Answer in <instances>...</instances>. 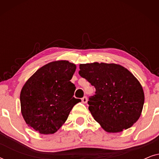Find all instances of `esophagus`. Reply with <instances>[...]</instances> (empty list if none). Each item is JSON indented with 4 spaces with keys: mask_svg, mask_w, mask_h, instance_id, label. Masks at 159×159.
Returning <instances> with one entry per match:
<instances>
[{
    "mask_svg": "<svg viewBox=\"0 0 159 159\" xmlns=\"http://www.w3.org/2000/svg\"><path fill=\"white\" fill-rule=\"evenodd\" d=\"M82 102L83 103H86L87 102H88V98H87V97L84 96V97L82 98Z\"/></svg>",
    "mask_w": 159,
    "mask_h": 159,
    "instance_id": "34e87169",
    "label": "esophagus"
}]
</instances>
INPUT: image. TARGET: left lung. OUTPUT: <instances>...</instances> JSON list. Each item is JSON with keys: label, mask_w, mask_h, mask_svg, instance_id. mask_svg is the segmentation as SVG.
I'll list each match as a JSON object with an SVG mask.
<instances>
[{"label": "left lung", "mask_w": 159, "mask_h": 159, "mask_svg": "<svg viewBox=\"0 0 159 159\" xmlns=\"http://www.w3.org/2000/svg\"><path fill=\"white\" fill-rule=\"evenodd\" d=\"M80 75L95 87L89 111L106 132L117 133L131 127L140 118L145 95L138 80L116 64H80Z\"/></svg>", "instance_id": "8db88e82"}]
</instances>
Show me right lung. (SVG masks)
<instances>
[{
  "instance_id": "add662e5",
  "label": "right lung",
  "mask_w": 159,
  "mask_h": 159,
  "mask_svg": "<svg viewBox=\"0 0 159 159\" xmlns=\"http://www.w3.org/2000/svg\"><path fill=\"white\" fill-rule=\"evenodd\" d=\"M76 64L66 60L50 62L27 80L20 93L21 113L28 127L42 134H54L65 123L75 104V85L70 80Z\"/></svg>"
}]
</instances>
